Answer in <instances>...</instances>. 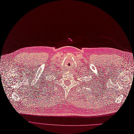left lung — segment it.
Returning a JSON list of instances; mask_svg holds the SVG:
<instances>
[{
  "label": "left lung",
  "mask_w": 134,
  "mask_h": 134,
  "mask_svg": "<svg viewBox=\"0 0 134 134\" xmlns=\"http://www.w3.org/2000/svg\"><path fill=\"white\" fill-rule=\"evenodd\" d=\"M93 82V81H88V84H89L90 85H93V82ZM92 83V84H91V83ZM86 84V83H85ZM86 85H87V84H86Z\"/></svg>",
  "instance_id": "8db88e82"
}]
</instances>
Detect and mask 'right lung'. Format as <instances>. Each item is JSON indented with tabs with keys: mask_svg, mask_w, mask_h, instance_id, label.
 <instances>
[{
	"mask_svg": "<svg viewBox=\"0 0 134 134\" xmlns=\"http://www.w3.org/2000/svg\"><path fill=\"white\" fill-rule=\"evenodd\" d=\"M49 83V82H48V81H47V82H46V83H45V86H46V87H47V85H48V84Z\"/></svg>",
	"mask_w": 134,
	"mask_h": 134,
	"instance_id": "obj_1",
	"label": "right lung"
}]
</instances>
